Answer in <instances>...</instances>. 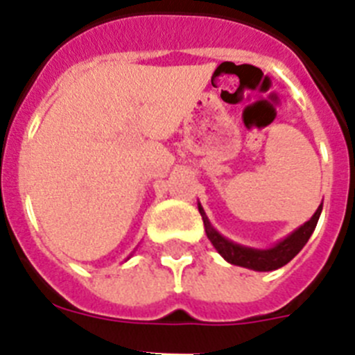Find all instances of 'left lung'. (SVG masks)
<instances>
[{"label":"left lung","mask_w":355,"mask_h":355,"mask_svg":"<svg viewBox=\"0 0 355 355\" xmlns=\"http://www.w3.org/2000/svg\"><path fill=\"white\" fill-rule=\"evenodd\" d=\"M322 206L320 205L318 209L315 211V215L309 218L304 225H300L299 229H295L293 233L288 234L284 240H281L279 243H275L270 249H252V247L240 245V243H234V241L227 240V238L222 236L218 231L211 225V222L208 220L205 209L199 205V213L202 216V222H205L206 234H208L209 241L213 243L218 254L231 265L243 266V268H250V270L258 272H270L277 270L281 266H284L286 263H290L291 259L297 256V254L302 250V247L306 245L309 236L315 231L316 224H318L320 213H322Z\"/></svg>","instance_id":"left-lung-1"}]
</instances>
